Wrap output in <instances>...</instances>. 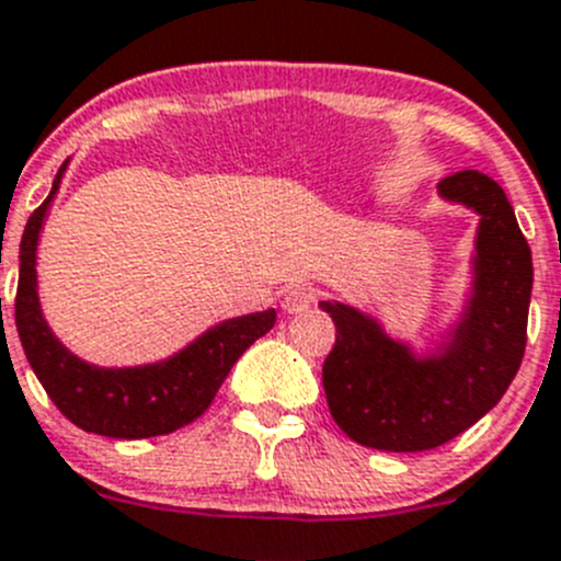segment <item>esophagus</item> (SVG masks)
Wrapping results in <instances>:
<instances>
[{
	"label": "esophagus",
	"mask_w": 561,
	"mask_h": 561,
	"mask_svg": "<svg viewBox=\"0 0 561 561\" xmlns=\"http://www.w3.org/2000/svg\"><path fill=\"white\" fill-rule=\"evenodd\" d=\"M312 301H316V293H312L310 287H290V290L285 293V298H282V310H285L287 316H301V312L310 310Z\"/></svg>",
	"instance_id": "1"
}]
</instances>
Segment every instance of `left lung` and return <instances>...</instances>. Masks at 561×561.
Returning <instances> with one entry per match:
<instances>
[{
	"mask_svg": "<svg viewBox=\"0 0 561 561\" xmlns=\"http://www.w3.org/2000/svg\"><path fill=\"white\" fill-rule=\"evenodd\" d=\"M437 196L479 218L468 296L437 343L417 348L345 301L318 305L337 327L323 363L329 412L376 451H428L462 434L499 404L526 352L534 268L510 198L479 171L443 180Z\"/></svg>",
	"mask_w": 561,
	"mask_h": 561,
	"instance_id": "8db88e82",
	"label": "left lung"
}]
</instances>
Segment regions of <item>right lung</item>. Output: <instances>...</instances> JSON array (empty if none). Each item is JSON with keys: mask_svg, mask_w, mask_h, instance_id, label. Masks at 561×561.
<instances>
[{"mask_svg": "<svg viewBox=\"0 0 561 561\" xmlns=\"http://www.w3.org/2000/svg\"><path fill=\"white\" fill-rule=\"evenodd\" d=\"M66 169L68 160L57 171L46 202L30 216L19 245L15 327L30 368L57 410L82 432L115 439L176 432L204 415L240 354L274 329L276 310L268 307L213 323L180 352L154 363L107 368L77 357L49 327L38 296L41 232Z\"/></svg>", "mask_w": 561, "mask_h": 561, "instance_id": "add662e5", "label": "right lung"}]
</instances>
